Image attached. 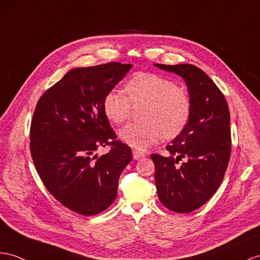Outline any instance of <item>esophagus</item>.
Wrapping results in <instances>:
<instances>
[{"label":"esophagus","mask_w":260,"mask_h":260,"mask_svg":"<svg viewBox=\"0 0 260 260\" xmlns=\"http://www.w3.org/2000/svg\"><path fill=\"white\" fill-rule=\"evenodd\" d=\"M132 154H134V159L139 160L141 159V157L145 156V153L142 151H139V150H132Z\"/></svg>","instance_id":"1"}]
</instances>
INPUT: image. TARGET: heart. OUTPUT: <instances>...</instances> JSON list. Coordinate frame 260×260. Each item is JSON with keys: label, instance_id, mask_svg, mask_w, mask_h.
Returning <instances> with one entry per match:
<instances>
[{"label": "heart", "instance_id": "b5f03b06", "mask_svg": "<svg viewBox=\"0 0 260 260\" xmlns=\"http://www.w3.org/2000/svg\"><path fill=\"white\" fill-rule=\"evenodd\" d=\"M125 93L110 90L103 101L106 118L112 123H122L129 118L132 105H145L144 121L124 125L119 131L120 140L136 149H147L162 136H179L191 117L192 104L188 93L175 82L161 75L142 73L131 78L124 87Z\"/></svg>", "mask_w": 260, "mask_h": 260}]
</instances>
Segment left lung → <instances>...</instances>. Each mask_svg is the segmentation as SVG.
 Returning a JSON list of instances; mask_svg holds the SVG:
<instances>
[{
	"instance_id": "left-lung-1",
	"label": "left lung",
	"mask_w": 260,
	"mask_h": 260,
	"mask_svg": "<svg viewBox=\"0 0 260 260\" xmlns=\"http://www.w3.org/2000/svg\"><path fill=\"white\" fill-rule=\"evenodd\" d=\"M154 66L181 76L192 104L184 130L167 145L170 155L151 154L157 196L170 211L191 213L212 198L224 179L232 143L229 106L218 87L199 67ZM182 158L186 161L180 164Z\"/></svg>"
}]
</instances>
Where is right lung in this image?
<instances>
[{
  "instance_id": "obj_1",
  "label": "right lung",
  "mask_w": 260,
  "mask_h": 260,
  "mask_svg": "<svg viewBox=\"0 0 260 260\" xmlns=\"http://www.w3.org/2000/svg\"><path fill=\"white\" fill-rule=\"evenodd\" d=\"M132 68L108 64L74 68L40 98L30 123V153L44 185L60 204L85 216L107 210L132 160L103 110L107 93ZM111 145L108 154H94Z\"/></svg>"
}]
</instances>
